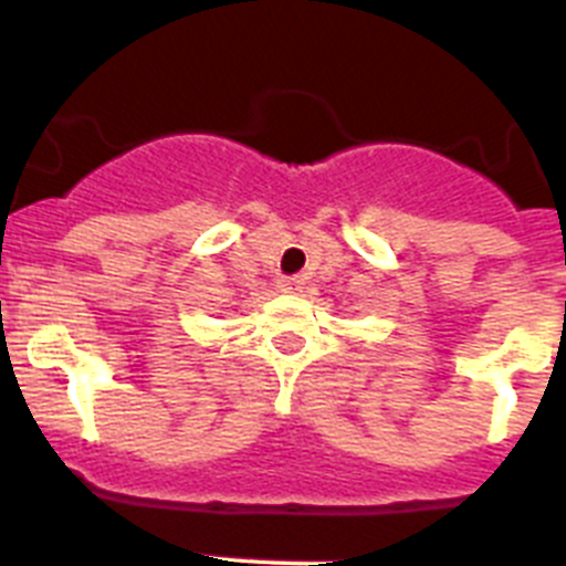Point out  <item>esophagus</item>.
<instances>
[{"instance_id":"34e87169","label":"esophagus","mask_w":566,"mask_h":566,"mask_svg":"<svg viewBox=\"0 0 566 566\" xmlns=\"http://www.w3.org/2000/svg\"><path fill=\"white\" fill-rule=\"evenodd\" d=\"M277 289L283 294H297L300 289H303V280H300V277H280Z\"/></svg>"}]
</instances>
